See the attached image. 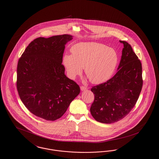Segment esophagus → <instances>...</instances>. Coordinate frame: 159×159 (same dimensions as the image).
Wrapping results in <instances>:
<instances>
[{"mask_svg":"<svg viewBox=\"0 0 159 159\" xmlns=\"http://www.w3.org/2000/svg\"><path fill=\"white\" fill-rule=\"evenodd\" d=\"M80 89H81V91H85V90L88 89V88L86 86H80Z\"/></svg>","mask_w":159,"mask_h":159,"instance_id":"obj_1","label":"esophagus"}]
</instances>
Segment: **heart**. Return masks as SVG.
Segmentation results:
<instances>
[{"mask_svg":"<svg viewBox=\"0 0 159 159\" xmlns=\"http://www.w3.org/2000/svg\"><path fill=\"white\" fill-rule=\"evenodd\" d=\"M72 55L66 54L63 64L68 75L75 78L84 68L92 83L99 84L110 78L118 63L119 57L111 48L98 42H82L71 49Z\"/></svg>","mask_w":159,"mask_h":159,"instance_id":"b5f03b06","label":"heart"}]
</instances>
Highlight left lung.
Returning <instances> with one entry per match:
<instances>
[{
	"instance_id": "8db88e82",
	"label": "left lung",
	"mask_w": 159,
	"mask_h": 159,
	"mask_svg": "<svg viewBox=\"0 0 159 159\" xmlns=\"http://www.w3.org/2000/svg\"><path fill=\"white\" fill-rule=\"evenodd\" d=\"M120 42L124 48L117 72L106 82L91 89L95 98L91 113L102 123H113L126 116L135 106L143 88L141 61L130 44Z\"/></svg>"
}]
</instances>
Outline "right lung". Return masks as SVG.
Returning a JSON list of instances; mask_svg holds the SVG:
<instances>
[{"label": "right lung", "instance_id": "1", "mask_svg": "<svg viewBox=\"0 0 159 159\" xmlns=\"http://www.w3.org/2000/svg\"><path fill=\"white\" fill-rule=\"evenodd\" d=\"M72 39L68 34L35 39L18 62L20 98L31 113L46 120L61 117L80 91L62 64L65 45Z\"/></svg>", "mask_w": 159, "mask_h": 159}]
</instances>
